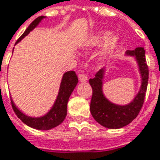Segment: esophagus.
<instances>
[{"instance_id":"obj_1","label":"esophagus","mask_w":160,"mask_h":160,"mask_svg":"<svg viewBox=\"0 0 160 160\" xmlns=\"http://www.w3.org/2000/svg\"><path fill=\"white\" fill-rule=\"evenodd\" d=\"M78 79H79V81L80 82H82V83H85L87 81V79H88V77H87V75L85 74H80L78 75Z\"/></svg>"}]
</instances>
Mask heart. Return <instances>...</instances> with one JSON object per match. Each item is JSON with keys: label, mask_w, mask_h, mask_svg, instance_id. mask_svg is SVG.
Here are the masks:
<instances>
[{"label": "heart", "mask_w": 160, "mask_h": 160, "mask_svg": "<svg viewBox=\"0 0 160 160\" xmlns=\"http://www.w3.org/2000/svg\"><path fill=\"white\" fill-rule=\"evenodd\" d=\"M118 42L119 37L117 34L110 33L108 31H100L89 38L86 42V47L89 49L95 48L104 42L102 50L100 52V56L101 58H105L112 52L115 47L118 45Z\"/></svg>", "instance_id": "1"}]
</instances>
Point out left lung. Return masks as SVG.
Masks as SVG:
<instances>
[{"label":"left lung","instance_id":"left-lung-1","mask_svg":"<svg viewBox=\"0 0 160 160\" xmlns=\"http://www.w3.org/2000/svg\"><path fill=\"white\" fill-rule=\"evenodd\" d=\"M127 54L136 57L142 78L140 90L130 104L126 106L115 105L105 97L102 91L105 68L99 70L95 77L89 80L93 89L90 103L91 114L97 123L108 128H121L131 123L138 115L144 103L148 81V67L146 63L145 50L143 47H137L133 51L128 50Z\"/></svg>","mask_w":160,"mask_h":160}]
</instances>
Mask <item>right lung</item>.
Returning a JSON list of instances; mask_svg holds the SVG:
<instances>
[{"mask_svg": "<svg viewBox=\"0 0 160 160\" xmlns=\"http://www.w3.org/2000/svg\"><path fill=\"white\" fill-rule=\"evenodd\" d=\"M42 18L44 17L40 16V17L36 18L29 25L28 28L25 30V32L22 34V36L18 39L16 42H20L24 36H26L32 29L35 28L39 24V22L42 21ZM77 83H78V78L74 71H69L63 74L56 101L54 105L52 106L51 110L43 117H41V118L27 117L15 107V105L13 104L12 100L11 102H12V109L24 124H26L27 126L32 128H35L38 130H48V129L53 128L57 127L58 125H60L65 118L66 113H67V102L69 100V97L71 96L72 92L74 91V87L77 85Z\"/></svg>", "mask_w": 160, "mask_h": 160, "instance_id": "right-lung-1", "label": "right lung"}]
</instances>
